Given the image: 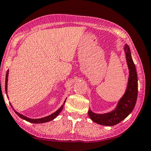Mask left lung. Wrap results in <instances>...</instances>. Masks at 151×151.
<instances>
[{
	"label": "left lung",
	"mask_w": 151,
	"mask_h": 151,
	"mask_svg": "<svg viewBox=\"0 0 151 151\" xmlns=\"http://www.w3.org/2000/svg\"><path fill=\"white\" fill-rule=\"evenodd\" d=\"M127 63L129 76L126 91L123 97L118 101L115 109L109 113L98 114L89 109L88 115L95 123L101 125L113 126L120 123L127 117L133 110L136 104L138 94V81L135 65L132 59L131 50L127 44L124 46Z\"/></svg>",
	"instance_id": "obj_1"
}]
</instances>
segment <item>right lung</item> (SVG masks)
Here are the masks:
<instances>
[{"instance_id": "right-lung-1", "label": "right lung", "mask_w": 151, "mask_h": 151, "mask_svg": "<svg viewBox=\"0 0 151 151\" xmlns=\"http://www.w3.org/2000/svg\"><path fill=\"white\" fill-rule=\"evenodd\" d=\"M9 70L7 71L6 72V80H5V91H6V96H7V88H8V77H9ZM8 97V96H7ZM65 102V100L63 102V104H62V106H61L59 109H58L56 111L54 112V113H52L50 115L47 116V117H42L40 119H30V118H28L27 117H26V116L23 115L22 114H20L19 113H18L17 111H16L13 109L12 107V105H11V104H10V105H11V107H12L13 110L14 111V112L17 113L18 115V116H19V117L22 119L24 120H26V121H28V122H30V123H46V122H48V121H52L53 119H54L57 117V116L59 115V113L62 111V110L63 107V105H64V104Z\"/></svg>"}]
</instances>
